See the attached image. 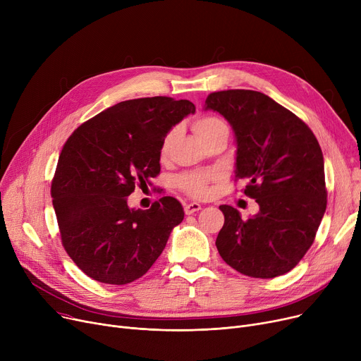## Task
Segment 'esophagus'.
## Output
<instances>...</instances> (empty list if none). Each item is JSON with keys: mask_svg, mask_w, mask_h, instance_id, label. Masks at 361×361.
Listing matches in <instances>:
<instances>
[{"mask_svg": "<svg viewBox=\"0 0 361 361\" xmlns=\"http://www.w3.org/2000/svg\"><path fill=\"white\" fill-rule=\"evenodd\" d=\"M202 209V204L200 203H196V202H193V203H185L184 204V212H185V215H192V214H195V212H199Z\"/></svg>", "mask_w": 361, "mask_h": 361, "instance_id": "esophagus-1", "label": "esophagus"}]
</instances>
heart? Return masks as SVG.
<instances>
[{
	"instance_id": "b5f03b06",
	"label": "heart",
	"mask_w": 361,
	"mask_h": 361,
	"mask_svg": "<svg viewBox=\"0 0 361 361\" xmlns=\"http://www.w3.org/2000/svg\"><path fill=\"white\" fill-rule=\"evenodd\" d=\"M222 128H228V127H226V124L222 120L216 117H200L193 123V130L202 142L206 140L207 137H211L216 131ZM174 133L176 131L168 133L166 137L164 139L162 147H161L162 155L166 154L171 140L174 137ZM212 178H214L212 173H190V174L181 176L177 180V184L187 195H190L193 197H203L207 195V184H209Z\"/></svg>"
}]
</instances>
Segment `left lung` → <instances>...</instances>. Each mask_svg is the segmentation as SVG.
Returning <instances> with one entry per match:
<instances>
[{"mask_svg":"<svg viewBox=\"0 0 361 361\" xmlns=\"http://www.w3.org/2000/svg\"><path fill=\"white\" fill-rule=\"evenodd\" d=\"M235 136V178L259 212L247 221L233 206L216 249L231 268L253 278L290 272L306 255L326 211L325 164L313 131L287 108L256 90L214 92L204 101Z\"/></svg>","mask_w":361,"mask_h":361,"instance_id":"8db88e82","label":"left lung"}]
</instances>
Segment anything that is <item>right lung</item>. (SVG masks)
I'll list each match as a JSON object with an SVG mask.
<instances>
[{"label":"right lung","instance_id":"add662e5","mask_svg":"<svg viewBox=\"0 0 361 361\" xmlns=\"http://www.w3.org/2000/svg\"><path fill=\"white\" fill-rule=\"evenodd\" d=\"M195 111L187 99H130L87 120L66 142L52 204L66 252L92 279L124 286L143 276L183 221L174 197L146 211L128 207L127 197L136 187L152 185L164 139Z\"/></svg>","mask_w":361,"mask_h":361}]
</instances>
